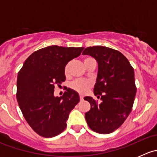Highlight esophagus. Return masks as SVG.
Masks as SVG:
<instances>
[{"instance_id": "1", "label": "esophagus", "mask_w": 157, "mask_h": 157, "mask_svg": "<svg viewBox=\"0 0 157 157\" xmlns=\"http://www.w3.org/2000/svg\"><path fill=\"white\" fill-rule=\"evenodd\" d=\"M80 100H83V96H82V95H80Z\"/></svg>"}]
</instances>
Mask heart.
Returning <instances> with one entry per match:
<instances>
[{
  "label": "heart",
  "mask_w": 157,
  "mask_h": 157,
  "mask_svg": "<svg viewBox=\"0 0 157 157\" xmlns=\"http://www.w3.org/2000/svg\"><path fill=\"white\" fill-rule=\"evenodd\" d=\"M89 58H90V57L85 58L83 61H86V60L89 59ZM69 67L70 63H67L65 65V67H64V74H65L66 75L68 74ZM93 84V81L90 80H86V79H77V80H74V81L71 83L70 86H71V88L72 89V90H75L77 93L83 94V93H86V92L88 91L89 89L92 87Z\"/></svg>",
  "instance_id": "b5f03b06"
}]
</instances>
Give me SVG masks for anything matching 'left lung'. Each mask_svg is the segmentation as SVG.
Instances as JSON below:
<instances>
[{
  "instance_id": "left-lung-1",
  "label": "left lung",
  "mask_w": 157,
  "mask_h": 157,
  "mask_svg": "<svg viewBox=\"0 0 157 157\" xmlns=\"http://www.w3.org/2000/svg\"><path fill=\"white\" fill-rule=\"evenodd\" d=\"M83 55L97 61L99 67L93 91L102 100L99 104L92 97H84L91 105L85 118L93 131L110 134L124 123L132 110L137 92L134 68L123 54L111 48L88 47Z\"/></svg>"
}]
</instances>
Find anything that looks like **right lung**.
<instances>
[{
    "label": "right lung",
    "mask_w": 157,
    "mask_h": 157,
    "mask_svg": "<svg viewBox=\"0 0 157 157\" xmlns=\"http://www.w3.org/2000/svg\"><path fill=\"white\" fill-rule=\"evenodd\" d=\"M83 47L52 45L33 52L18 72L17 99L23 117L33 131L52 137L66 128L69 113L80 101L78 93L66 87L55 97V85L65 81L64 67L81 54Z\"/></svg>",
    "instance_id": "1"
}]
</instances>
